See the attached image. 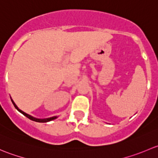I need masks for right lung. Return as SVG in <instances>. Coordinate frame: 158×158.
Returning a JSON list of instances; mask_svg holds the SVG:
<instances>
[{
	"label": "right lung",
	"instance_id": "right-lung-1",
	"mask_svg": "<svg viewBox=\"0 0 158 158\" xmlns=\"http://www.w3.org/2000/svg\"><path fill=\"white\" fill-rule=\"evenodd\" d=\"M11 101H12V103H13V104H14V107H15L16 109L18 110V111H20V113H22V114H23V115L26 116L27 118H28L30 119V120L34 121V122H42V123H44V122H50V121H52V120H54V119H56V118H57V116H53V117L48 118H43V119H41V118H34V117H33V116L30 115V114H27V113H25L24 111H22V110L19 109L18 107H17V106H16L15 103L14 102V101H13L12 99H11Z\"/></svg>",
	"mask_w": 158,
	"mask_h": 158
}]
</instances>
